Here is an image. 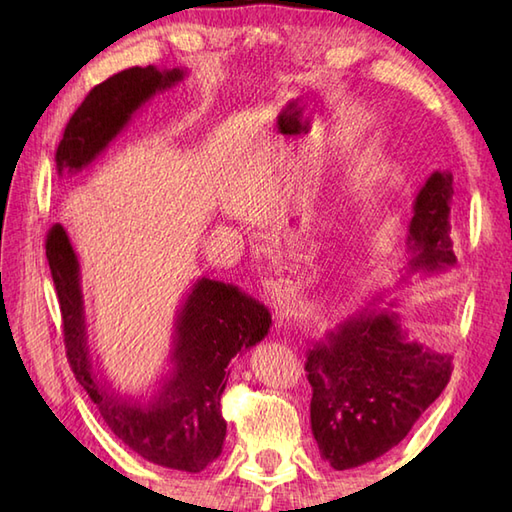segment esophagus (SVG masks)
Segmentation results:
<instances>
[{"instance_id":"34e87169","label":"esophagus","mask_w":512,"mask_h":512,"mask_svg":"<svg viewBox=\"0 0 512 512\" xmlns=\"http://www.w3.org/2000/svg\"><path fill=\"white\" fill-rule=\"evenodd\" d=\"M268 288H270V292H273L281 317H286V319L297 317L301 310V303L297 299V286L292 284L288 277H279L275 281H270Z\"/></svg>"}]
</instances>
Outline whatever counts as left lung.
Segmentation results:
<instances>
[{
	"label": "left lung",
	"instance_id": "1",
	"mask_svg": "<svg viewBox=\"0 0 512 512\" xmlns=\"http://www.w3.org/2000/svg\"><path fill=\"white\" fill-rule=\"evenodd\" d=\"M453 176L433 171L413 202L407 275L442 273L458 259L451 239ZM374 299L308 350L310 424L336 471L363 466L407 436L447 387L451 356L409 339L391 303Z\"/></svg>",
	"mask_w": 512,
	"mask_h": 512
}]
</instances>
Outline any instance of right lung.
Masks as SVG:
<instances>
[{
  "instance_id": "1",
  "label": "right lung",
  "mask_w": 512,
  "mask_h": 512,
  "mask_svg": "<svg viewBox=\"0 0 512 512\" xmlns=\"http://www.w3.org/2000/svg\"><path fill=\"white\" fill-rule=\"evenodd\" d=\"M184 70L129 68L96 85L65 125L57 171L76 173L123 132L132 116L158 92L184 79ZM46 257L57 288L65 354L79 385L99 407L107 427L140 458L167 469L200 473L222 453L226 420L222 394L228 363L250 350L270 330V312L233 284L198 279L176 317L169 372L147 402L121 396L96 372L81 292V268L70 237L54 224Z\"/></svg>"
}]
</instances>
